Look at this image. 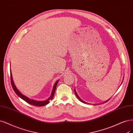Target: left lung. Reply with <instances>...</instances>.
<instances>
[{"label": "left lung", "mask_w": 133, "mask_h": 133, "mask_svg": "<svg viewBox=\"0 0 133 133\" xmlns=\"http://www.w3.org/2000/svg\"><path fill=\"white\" fill-rule=\"evenodd\" d=\"M74 92H75V95L76 96V97H77V98H79V99L80 101L81 102H83V103H86V102H85V101H84L83 100H82L80 98V97H79V96H78V95H77V93H76V91H75V89H74ZM109 99H108L107 101H105L104 102H107V101H108L109 100Z\"/></svg>", "instance_id": "obj_1"}]
</instances>
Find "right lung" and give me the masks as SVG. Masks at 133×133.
Here are the masks:
<instances>
[{
	"instance_id": "1",
	"label": "right lung",
	"mask_w": 133,
	"mask_h": 133,
	"mask_svg": "<svg viewBox=\"0 0 133 133\" xmlns=\"http://www.w3.org/2000/svg\"><path fill=\"white\" fill-rule=\"evenodd\" d=\"M10 78H11V84L12 85V87L13 88V90H14L15 92L17 94V95H18L19 97H20L21 98H22L23 100H24L25 101H26V102H27L28 103L32 104V105H34V106H45V105H46L47 104H48L49 103V100H52L53 99V97L54 96V94L55 92V91H56V88H57V85L58 82L59 81V80H57L56 83L54 84V86H53V90H52V92L51 94V95L50 97L46 100L45 101H35L34 99H31L29 98H28L26 96H25V95H22L20 91L19 90H18L16 86L14 84V82L12 80V74H11V69H10Z\"/></svg>"
}]
</instances>
